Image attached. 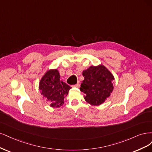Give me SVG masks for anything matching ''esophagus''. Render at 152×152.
Returning <instances> with one entry per match:
<instances>
[{
    "mask_svg": "<svg viewBox=\"0 0 152 152\" xmlns=\"http://www.w3.org/2000/svg\"><path fill=\"white\" fill-rule=\"evenodd\" d=\"M72 87L73 88H79L80 87V84H79V83H77V84L73 85Z\"/></svg>",
    "mask_w": 152,
    "mask_h": 152,
    "instance_id": "34e87169",
    "label": "esophagus"
}]
</instances>
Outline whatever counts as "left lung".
<instances>
[{"mask_svg": "<svg viewBox=\"0 0 152 152\" xmlns=\"http://www.w3.org/2000/svg\"><path fill=\"white\" fill-rule=\"evenodd\" d=\"M84 80L80 91L85 94L84 99L91 105H100L110 95L114 90V77L103 64L91 66L83 71Z\"/></svg>", "mask_w": 152, "mask_h": 152, "instance_id": "left-lung-1", "label": "left lung"}]
</instances>
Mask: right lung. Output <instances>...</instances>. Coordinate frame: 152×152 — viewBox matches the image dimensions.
<instances>
[{
	"instance_id": "add662e5",
	"label": "right lung",
	"mask_w": 152,
	"mask_h": 152,
	"mask_svg": "<svg viewBox=\"0 0 152 152\" xmlns=\"http://www.w3.org/2000/svg\"><path fill=\"white\" fill-rule=\"evenodd\" d=\"M71 87L60 80L57 69L48 70L39 82V90L43 99L49 103L51 107H60L64 104Z\"/></svg>"
}]
</instances>
